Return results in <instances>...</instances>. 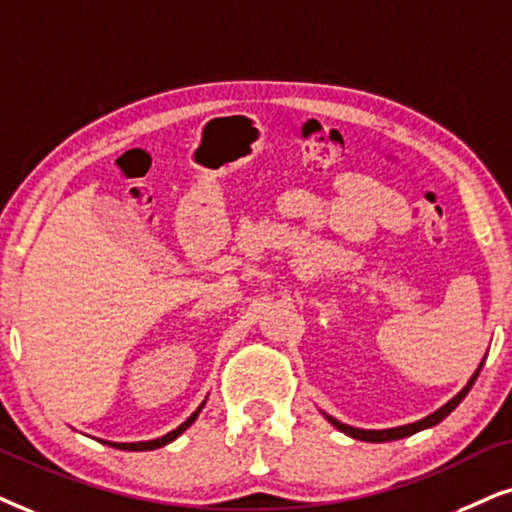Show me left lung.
Listing matches in <instances>:
<instances>
[{
  "label": "left lung",
  "mask_w": 512,
  "mask_h": 512,
  "mask_svg": "<svg viewBox=\"0 0 512 512\" xmlns=\"http://www.w3.org/2000/svg\"><path fill=\"white\" fill-rule=\"evenodd\" d=\"M480 371H482V364H480V368H477V371H475V375H472V378L468 380V385H465L463 390L458 392L454 399L446 401L442 409H437L435 413H430L428 418L418 420V423L401 425V428H390V430H359V428H349V425L340 423V420H335V418H331V416H326V418L331 420V423H333L335 428H338L340 432H345V435L354 437V439H364V442H394V439H404V437H409V435H416V432H420V430L432 428V425L442 423V420H444L446 416H449V413L454 411L456 406L461 404V401L465 399V394H468L470 387L475 385V380H477V375H480Z\"/></svg>",
  "instance_id": "obj_1"
}]
</instances>
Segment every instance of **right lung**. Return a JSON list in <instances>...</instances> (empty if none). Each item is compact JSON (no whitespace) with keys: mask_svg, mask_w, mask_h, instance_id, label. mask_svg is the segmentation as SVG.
<instances>
[{"mask_svg":"<svg viewBox=\"0 0 512 512\" xmlns=\"http://www.w3.org/2000/svg\"><path fill=\"white\" fill-rule=\"evenodd\" d=\"M203 406H205V401H203V404H200V406H198V409H196V411H193V413H191V416H189V420H184V423H181L177 430L167 432V435H165V437L151 439V442H132V444H115V442H106V444H111V446H115V449H122V451H151V449H160V446L170 444V442H172V439H177V437L181 435V432H184L186 428H191V423H193V420H196V418H198V413H200V411H203Z\"/></svg>","mask_w":512,"mask_h":512,"instance_id":"add662e5","label":"right lung"}]
</instances>
